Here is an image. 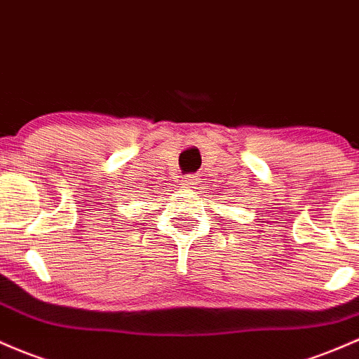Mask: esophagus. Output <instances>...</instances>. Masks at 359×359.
Returning a JSON list of instances; mask_svg holds the SVG:
<instances>
[{
  "instance_id": "esophagus-1",
  "label": "esophagus",
  "mask_w": 359,
  "mask_h": 359,
  "mask_svg": "<svg viewBox=\"0 0 359 359\" xmlns=\"http://www.w3.org/2000/svg\"><path fill=\"white\" fill-rule=\"evenodd\" d=\"M198 175H186L184 177V180H182V186L184 187H194L196 184H198Z\"/></svg>"
}]
</instances>
